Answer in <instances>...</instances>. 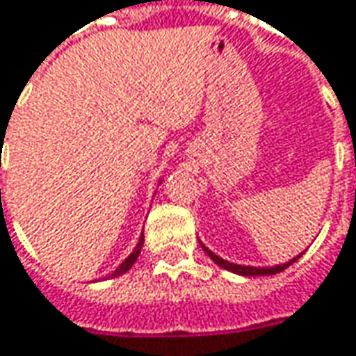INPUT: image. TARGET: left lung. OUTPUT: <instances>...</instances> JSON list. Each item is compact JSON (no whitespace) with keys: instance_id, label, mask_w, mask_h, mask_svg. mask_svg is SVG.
I'll list each match as a JSON object with an SVG mask.
<instances>
[{"instance_id":"8db88e82","label":"left lung","mask_w":356,"mask_h":356,"mask_svg":"<svg viewBox=\"0 0 356 356\" xmlns=\"http://www.w3.org/2000/svg\"><path fill=\"white\" fill-rule=\"evenodd\" d=\"M202 249L209 253V257L215 261L216 266L225 267V269H229V271H233V273H239V275H273V273H280V271H284L286 267H290L293 261H298L300 259V255L298 257H293L292 261H288V264H284V266H275V267H249V266H237V264H229V261H225V259H220L218 255H215L213 251H209L204 245H202Z\"/></svg>"}]
</instances>
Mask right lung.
<instances>
[{"label": "right lung", "instance_id": "obj_1", "mask_svg": "<svg viewBox=\"0 0 356 356\" xmlns=\"http://www.w3.org/2000/svg\"><path fill=\"white\" fill-rule=\"evenodd\" d=\"M141 245H143V235H141V239H140V243H138V247L134 249V253H131V255H129V257H127V259H125V261H123L121 266H119V267H117V269H115L113 273H111V277H115V275H121V273H125L127 269H131V266L136 264V259L140 257Z\"/></svg>", "mask_w": 356, "mask_h": 356}]
</instances>
